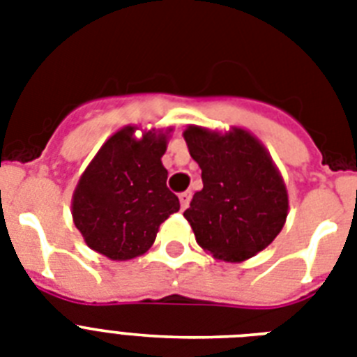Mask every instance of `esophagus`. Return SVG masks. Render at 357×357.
<instances>
[{
	"mask_svg": "<svg viewBox=\"0 0 357 357\" xmlns=\"http://www.w3.org/2000/svg\"><path fill=\"white\" fill-rule=\"evenodd\" d=\"M190 196H192V192H190V190H185V192H181V195H179V202H181V209H187V207H189Z\"/></svg>",
	"mask_w": 357,
	"mask_h": 357,
	"instance_id": "34e87169",
	"label": "esophagus"
}]
</instances>
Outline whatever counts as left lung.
Wrapping results in <instances>:
<instances>
[{"instance_id":"1","label":"left lung","mask_w":357,"mask_h":357,"mask_svg":"<svg viewBox=\"0 0 357 357\" xmlns=\"http://www.w3.org/2000/svg\"><path fill=\"white\" fill-rule=\"evenodd\" d=\"M183 137L204 181L183 213L196 243L224 261L265 250L282 231L289 207L271 155L244 129L218 135L190 126Z\"/></svg>"}]
</instances>
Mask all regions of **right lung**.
I'll return each instance as SVG.
<instances>
[{
	"label": "right lung",
	"mask_w": 357,
	"mask_h": 357,
	"mask_svg": "<svg viewBox=\"0 0 357 357\" xmlns=\"http://www.w3.org/2000/svg\"><path fill=\"white\" fill-rule=\"evenodd\" d=\"M123 128L100 148L81 176L72 202L75 228L92 250L109 259H133L155 241L157 229L179 211L167 187L161 157L167 137L153 131L137 140Z\"/></svg>",
	"instance_id": "add662e5"
}]
</instances>
